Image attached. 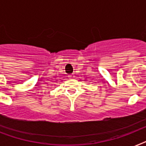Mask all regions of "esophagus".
Here are the masks:
<instances>
[{"label": "esophagus", "mask_w": 146, "mask_h": 146, "mask_svg": "<svg viewBox=\"0 0 146 146\" xmlns=\"http://www.w3.org/2000/svg\"><path fill=\"white\" fill-rule=\"evenodd\" d=\"M71 78H74V76H71Z\"/></svg>", "instance_id": "esophagus-1"}]
</instances>
